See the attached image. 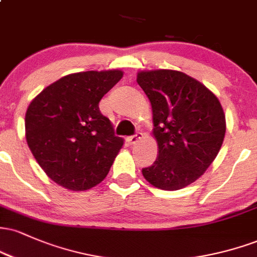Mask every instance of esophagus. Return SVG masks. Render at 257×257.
I'll list each match as a JSON object with an SVG mask.
<instances>
[{
	"instance_id": "34e87169",
	"label": "esophagus",
	"mask_w": 257,
	"mask_h": 257,
	"mask_svg": "<svg viewBox=\"0 0 257 257\" xmlns=\"http://www.w3.org/2000/svg\"><path fill=\"white\" fill-rule=\"evenodd\" d=\"M140 138H141V133H137V134H135V135H132V137L128 138L129 144H131V145H134L135 143H138V140Z\"/></svg>"
}]
</instances>
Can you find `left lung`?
<instances>
[{
  "label": "left lung",
  "mask_w": 257,
  "mask_h": 257,
  "mask_svg": "<svg viewBox=\"0 0 257 257\" xmlns=\"http://www.w3.org/2000/svg\"><path fill=\"white\" fill-rule=\"evenodd\" d=\"M152 106L158 156L143 175L164 191L184 188L199 179L216 158L226 133L219 99L184 72L153 70L138 73Z\"/></svg>",
  "instance_id": "left-lung-1"
}]
</instances>
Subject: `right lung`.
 Wrapping results in <instances>:
<instances>
[{
  "instance_id": "1",
  "label": "right lung",
  "mask_w": 257,
  "mask_h": 257,
  "mask_svg": "<svg viewBox=\"0 0 257 257\" xmlns=\"http://www.w3.org/2000/svg\"><path fill=\"white\" fill-rule=\"evenodd\" d=\"M122 76L120 70L71 73L44 88L29 105L26 141L58 185L85 191L107 175L123 139L114 135L99 102Z\"/></svg>"
}]
</instances>
